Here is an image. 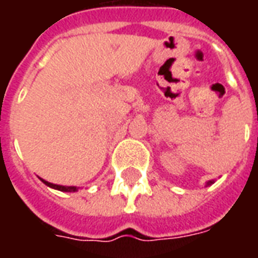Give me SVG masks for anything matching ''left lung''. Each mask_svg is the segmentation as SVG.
Segmentation results:
<instances>
[{
    "mask_svg": "<svg viewBox=\"0 0 258 258\" xmlns=\"http://www.w3.org/2000/svg\"><path fill=\"white\" fill-rule=\"evenodd\" d=\"M211 184H214V179H211V181H207V182H206V186H209V185H211Z\"/></svg>",
    "mask_w": 258,
    "mask_h": 258,
    "instance_id": "8db88e82",
    "label": "left lung"
}]
</instances>
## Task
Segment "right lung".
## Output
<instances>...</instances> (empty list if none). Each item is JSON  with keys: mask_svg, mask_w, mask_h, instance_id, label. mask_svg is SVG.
Segmentation results:
<instances>
[{"mask_svg": "<svg viewBox=\"0 0 258 258\" xmlns=\"http://www.w3.org/2000/svg\"><path fill=\"white\" fill-rule=\"evenodd\" d=\"M44 182V184L49 186V188H53V189H58V190H62V192H77L79 188L77 186H64V185H56V184H52V182H48L45 179L40 178Z\"/></svg>", "mask_w": 258, "mask_h": 258, "instance_id": "add662e5", "label": "right lung"}]
</instances>
